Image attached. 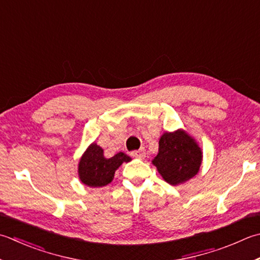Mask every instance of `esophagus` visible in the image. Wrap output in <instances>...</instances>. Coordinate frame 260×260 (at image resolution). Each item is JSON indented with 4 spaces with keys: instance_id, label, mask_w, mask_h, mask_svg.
I'll return each instance as SVG.
<instances>
[{
    "instance_id": "obj_1",
    "label": "esophagus",
    "mask_w": 260,
    "mask_h": 260,
    "mask_svg": "<svg viewBox=\"0 0 260 260\" xmlns=\"http://www.w3.org/2000/svg\"><path fill=\"white\" fill-rule=\"evenodd\" d=\"M131 155L132 156H134V157H144L145 156V150L144 149H140V150H137V151H133L131 153Z\"/></svg>"
}]
</instances>
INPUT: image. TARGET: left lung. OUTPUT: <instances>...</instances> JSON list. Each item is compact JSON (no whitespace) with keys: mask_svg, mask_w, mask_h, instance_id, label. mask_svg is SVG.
I'll list each match as a JSON object with an SVG mask.
<instances>
[{"mask_svg":"<svg viewBox=\"0 0 260 260\" xmlns=\"http://www.w3.org/2000/svg\"><path fill=\"white\" fill-rule=\"evenodd\" d=\"M152 162L167 182L179 185L200 170L202 151L184 131L165 133L159 142V153Z\"/></svg>","mask_w":260,"mask_h":260,"instance_id":"1","label":"left lung"}]
</instances>
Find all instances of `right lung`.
<instances>
[{"instance_id": "obj_1", "label": "right lung", "mask_w": 260, "mask_h": 260, "mask_svg": "<svg viewBox=\"0 0 260 260\" xmlns=\"http://www.w3.org/2000/svg\"><path fill=\"white\" fill-rule=\"evenodd\" d=\"M132 159L123 152H119L110 159L104 156V150L95 143L91 144L81 157L79 176L84 185L90 187H103L113 180L115 171L123 162Z\"/></svg>"}]
</instances>
